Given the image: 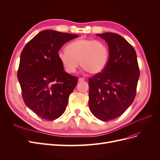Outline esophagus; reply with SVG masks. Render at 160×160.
Wrapping results in <instances>:
<instances>
[{
  "instance_id": "1",
  "label": "esophagus",
  "mask_w": 160,
  "mask_h": 160,
  "mask_svg": "<svg viewBox=\"0 0 160 160\" xmlns=\"http://www.w3.org/2000/svg\"><path fill=\"white\" fill-rule=\"evenodd\" d=\"M84 81H85V79L83 78V77H79V82H83Z\"/></svg>"
}]
</instances>
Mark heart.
<instances>
[{
	"instance_id": "heart-1",
	"label": "heart",
	"mask_w": 160,
	"mask_h": 160,
	"mask_svg": "<svg viewBox=\"0 0 160 160\" xmlns=\"http://www.w3.org/2000/svg\"><path fill=\"white\" fill-rule=\"evenodd\" d=\"M58 58L68 73H73L79 64L91 74H98L108 64L109 47L102 41L81 38L71 42L66 51L60 50Z\"/></svg>"
}]
</instances>
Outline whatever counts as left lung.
Instances as JSON below:
<instances>
[{
    "instance_id": "left-lung-1",
    "label": "left lung",
    "mask_w": 160,
    "mask_h": 160,
    "mask_svg": "<svg viewBox=\"0 0 160 160\" xmlns=\"http://www.w3.org/2000/svg\"><path fill=\"white\" fill-rule=\"evenodd\" d=\"M108 42L109 56L105 69L89 79V106L98 119L108 122L120 117L136 95L139 68L132 45L118 34H97Z\"/></svg>"
}]
</instances>
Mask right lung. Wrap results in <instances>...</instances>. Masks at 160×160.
I'll use <instances>...</instances> for the list:
<instances>
[{"instance_id": "add662e5", "label": "right lung", "mask_w": 160, "mask_h": 160, "mask_svg": "<svg viewBox=\"0 0 160 160\" xmlns=\"http://www.w3.org/2000/svg\"><path fill=\"white\" fill-rule=\"evenodd\" d=\"M77 35L45 30L28 41L21 52L17 77L27 107L40 118L55 120L65 112L78 77L64 71L57 56Z\"/></svg>"}]
</instances>
